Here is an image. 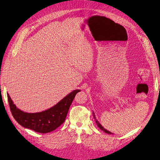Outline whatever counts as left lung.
Segmentation results:
<instances>
[{"label": "left lung", "instance_id": "left-lung-1", "mask_svg": "<svg viewBox=\"0 0 160 160\" xmlns=\"http://www.w3.org/2000/svg\"><path fill=\"white\" fill-rule=\"evenodd\" d=\"M93 118H94V119H95V121H96V124H97V125H98V127L101 129V130H102L103 131H104L105 133H108V134H112L111 132H109V131H108V130H106L105 128H104L103 127H102V125H101V124H100L99 122V121L96 119V116H95V114H94V113L93 112Z\"/></svg>", "mask_w": 160, "mask_h": 160}]
</instances>
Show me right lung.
<instances>
[{
	"label": "right lung",
	"mask_w": 160,
	"mask_h": 160,
	"mask_svg": "<svg viewBox=\"0 0 160 160\" xmlns=\"http://www.w3.org/2000/svg\"><path fill=\"white\" fill-rule=\"evenodd\" d=\"M80 91L75 90L53 107L42 112L34 113H26L17 108L8 93H7V97L11 113L18 124L37 132L48 133L55 131L64 122L76 94Z\"/></svg>",
	"instance_id": "obj_1"
}]
</instances>
